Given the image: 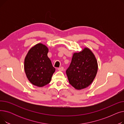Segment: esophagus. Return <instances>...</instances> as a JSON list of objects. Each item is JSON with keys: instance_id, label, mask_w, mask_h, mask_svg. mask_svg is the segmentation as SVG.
Here are the masks:
<instances>
[{"instance_id": "34e87169", "label": "esophagus", "mask_w": 124, "mask_h": 124, "mask_svg": "<svg viewBox=\"0 0 124 124\" xmlns=\"http://www.w3.org/2000/svg\"><path fill=\"white\" fill-rule=\"evenodd\" d=\"M58 69L59 70H60V71H63L64 70V67H60L59 68H58Z\"/></svg>"}]
</instances>
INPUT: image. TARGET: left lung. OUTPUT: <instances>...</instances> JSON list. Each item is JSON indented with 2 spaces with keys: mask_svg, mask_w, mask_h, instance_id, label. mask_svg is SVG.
<instances>
[{
  "mask_svg": "<svg viewBox=\"0 0 124 124\" xmlns=\"http://www.w3.org/2000/svg\"><path fill=\"white\" fill-rule=\"evenodd\" d=\"M98 65L96 58L90 49L85 48L74 53L66 74L69 83L76 89L88 87L96 76Z\"/></svg>",
  "mask_w": 124,
  "mask_h": 124,
  "instance_id": "obj_1",
  "label": "left lung"
}]
</instances>
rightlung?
Masks as SVG:
<instances>
[{
	"mask_svg": "<svg viewBox=\"0 0 124 124\" xmlns=\"http://www.w3.org/2000/svg\"><path fill=\"white\" fill-rule=\"evenodd\" d=\"M48 51L45 45L39 43L29 51L24 59L26 76L31 83L38 87L49 83L55 71L48 57Z\"/></svg>",
	"mask_w": 124,
	"mask_h": 124,
	"instance_id": "obj_1",
	"label": "right lung"
}]
</instances>
